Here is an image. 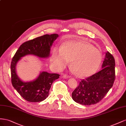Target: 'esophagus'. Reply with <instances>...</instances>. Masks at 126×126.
Wrapping results in <instances>:
<instances>
[{
	"label": "esophagus",
	"mask_w": 126,
	"mask_h": 126,
	"mask_svg": "<svg viewBox=\"0 0 126 126\" xmlns=\"http://www.w3.org/2000/svg\"><path fill=\"white\" fill-rule=\"evenodd\" d=\"M70 77H71V76H70V75H68L67 74H64V75H63V78L67 79V78H69Z\"/></svg>",
	"instance_id": "34e87169"
}]
</instances>
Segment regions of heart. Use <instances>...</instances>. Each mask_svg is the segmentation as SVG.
I'll return each mask as SVG.
<instances>
[{"label": "heart", "instance_id": "1", "mask_svg": "<svg viewBox=\"0 0 126 126\" xmlns=\"http://www.w3.org/2000/svg\"><path fill=\"white\" fill-rule=\"evenodd\" d=\"M51 61L58 69H63L71 61V66L75 74L85 78L98 70L102 61V54L91 44L70 41L65 42L60 48H53Z\"/></svg>", "mask_w": 126, "mask_h": 126}]
</instances>
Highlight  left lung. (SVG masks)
Segmentation results:
<instances>
[{
    "mask_svg": "<svg viewBox=\"0 0 126 126\" xmlns=\"http://www.w3.org/2000/svg\"><path fill=\"white\" fill-rule=\"evenodd\" d=\"M102 67L98 72L81 80L72 93L75 102L85 106L94 105L107 94L116 78L115 60L109 52L106 54Z\"/></svg>",
    "mask_w": 126,
    "mask_h": 126,
    "instance_id": "8db88e82",
    "label": "left lung"
}]
</instances>
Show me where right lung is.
Returning <instances> with one entry per match:
<instances>
[{"label": "right lung", "instance_id": "add662e5", "mask_svg": "<svg viewBox=\"0 0 126 126\" xmlns=\"http://www.w3.org/2000/svg\"><path fill=\"white\" fill-rule=\"evenodd\" d=\"M58 37L57 34H46L25 42L20 46L13 57L10 66L12 85L19 94L28 102H41L47 98L53 82L59 78L60 75L42 72L35 80L24 82L16 74V64L21 57L26 55H34L41 58L48 57L51 46Z\"/></svg>", "mask_w": 126, "mask_h": 126}]
</instances>
